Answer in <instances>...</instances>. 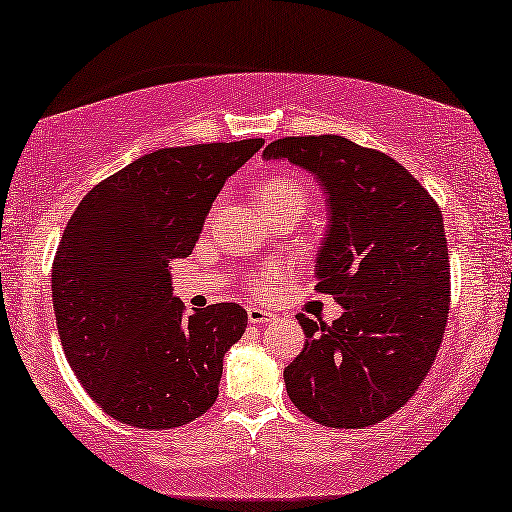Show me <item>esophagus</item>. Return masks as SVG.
<instances>
[{"mask_svg": "<svg viewBox=\"0 0 512 512\" xmlns=\"http://www.w3.org/2000/svg\"><path fill=\"white\" fill-rule=\"evenodd\" d=\"M247 318H249L251 325H267V322H272L277 316H274L272 311L261 309V306H249Z\"/></svg>", "mask_w": 512, "mask_h": 512, "instance_id": "esophagus-1", "label": "esophagus"}]
</instances>
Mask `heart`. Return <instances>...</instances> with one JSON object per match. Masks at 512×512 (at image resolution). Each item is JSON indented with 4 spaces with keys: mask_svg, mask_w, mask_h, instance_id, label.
Returning <instances> with one entry per match:
<instances>
[{
    "mask_svg": "<svg viewBox=\"0 0 512 512\" xmlns=\"http://www.w3.org/2000/svg\"><path fill=\"white\" fill-rule=\"evenodd\" d=\"M254 199L258 206H261L267 215H274V212L281 210H304L306 201H309V192L300 183V180L288 176V174H274L263 178L261 183L256 185ZM283 277L281 267H270L265 272H251L249 281L251 288L258 290V293H267L272 288V283Z\"/></svg>",
    "mask_w": 512,
    "mask_h": 512,
    "instance_id": "1",
    "label": "heart"
}]
</instances>
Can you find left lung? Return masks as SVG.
Here are the masks:
<instances>
[{
    "label": "left lung",
    "mask_w": 512,
    "mask_h": 512,
    "mask_svg": "<svg viewBox=\"0 0 512 512\" xmlns=\"http://www.w3.org/2000/svg\"><path fill=\"white\" fill-rule=\"evenodd\" d=\"M263 157L320 180L329 224L316 290L343 306L332 325L297 316L306 341L283 371L288 396L327 428L373 426L414 396L442 345L451 302L442 210L403 164L345 137L277 139Z\"/></svg>",
    "instance_id": "1"
}]
</instances>
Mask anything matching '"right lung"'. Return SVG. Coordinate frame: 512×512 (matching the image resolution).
<instances>
[{"label":"right lung","instance_id":"obj_1","mask_svg":"<svg viewBox=\"0 0 512 512\" xmlns=\"http://www.w3.org/2000/svg\"><path fill=\"white\" fill-rule=\"evenodd\" d=\"M263 144L160 148L98 183L68 219L52 265L57 329L77 380L116 421L178 428L217 400L247 311L222 302L187 316L169 263L192 254L226 178Z\"/></svg>","mask_w":512,"mask_h":512}]
</instances>
